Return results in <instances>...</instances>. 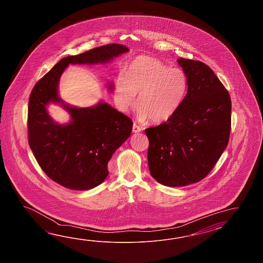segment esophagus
Masks as SVG:
<instances>
[{
  "label": "esophagus",
  "mask_w": 263,
  "mask_h": 263,
  "mask_svg": "<svg viewBox=\"0 0 263 263\" xmlns=\"http://www.w3.org/2000/svg\"><path fill=\"white\" fill-rule=\"evenodd\" d=\"M141 130H142V128L139 127L137 124L134 123V126H133V132H134V133H139Z\"/></svg>",
  "instance_id": "34e87169"
}]
</instances>
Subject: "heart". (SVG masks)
<instances>
[{"instance_id": "obj_1", "label": "heart", "mask_w": 263, "mask_h": 263, "mask_svg": "<svg viewBox=\"0 0 263 263\" xmlns=\"http://www.w3.org/2000/svg\"><path fill=\"white\" fill-rule=\"evenodd\" d=\"M188 87L186 73L169 67L161 60L139 56L130 62L115 84V100L120 110L134 107L138 95L137 115L141 120L153 123L168 120L178 110Z\"/></svg>"}]
</instances>
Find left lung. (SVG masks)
Segmentation results:
<instances>
[{
	"instance_id": "8db88e82",
	"label": "left lung",
	"mask_w": 263,
	"mask_h": 263,
	"mask_svg": "<svg viewBox=\"0 0 263 263\" xmlns=\"http://www.w3.org/2000/svg\"><path fill=\"white\" fill-rule=\"evenodd\" d=\"M188 87L166 122L145 129L151 176L169 187L206 178L229 144L231 100L213 69L201 61L178 59Z\"/></svg>"
}]
</instances>
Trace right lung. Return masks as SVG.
<instances>
[{
	"instance_id": "right-lung-1",
	"label": "right lung",
	"mask_w": 263,
	"mask_h": 263,
	"mask_svg": "<svg viewBox=\"0 0 263 263\" xmlns=\"http://www.w3.org/2000/svg\"><path fill=\"white\" fill-rule=\"evenodd\" d=\"M129 51L121 44H108L58 62L35 84L29 98L28 143L44 173L72 190H89L106 179L108 162L115 151L128 139L132 119L107 103L91 108L66 105L57 86L68 64L105 63ZM50 101L62 103L73 121L67 125L54 124L45 105Z\"/></svg>"
}]
</instances>
